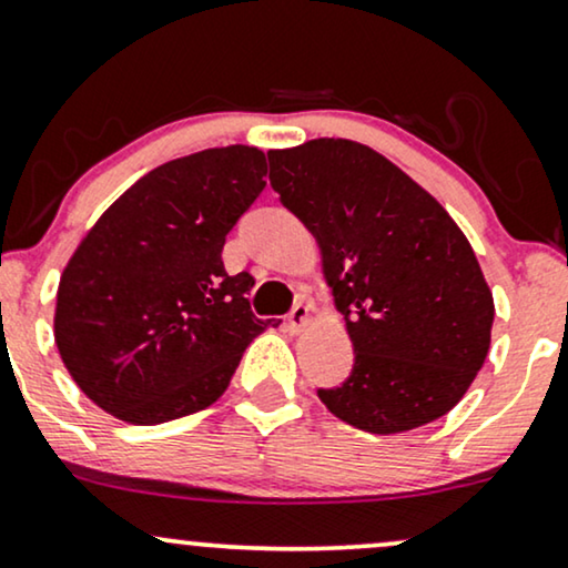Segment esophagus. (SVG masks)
<instances>
[{
    "label": "esophagus",
    "mask_w": 568,
    "mask_h": 568,
    "mask_svg": "<svg viewBox=\"0 0 568 568\" xmlns=\"http://www.w3.org/2000/svg\"><path fill=\"white\" fill-rule=\"evenodd\" d=\"M308 306L306 304H296L291 308V314H288V325H291V329L293 333H301V329H306V325H308Z\"/></svg>",
    "instance_id": "esophagus-1"
}]
</instances>
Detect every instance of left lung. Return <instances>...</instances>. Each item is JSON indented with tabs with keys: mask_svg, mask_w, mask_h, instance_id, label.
Segmentation results:
<instances>
[{
	"mask_svg": "<svg viewBox=\"0 0 568 568\" xmlns=\"http://www.w3.org/2000/svg\"><path fill=\"white\" fill-rule=\"evenodd\" d=\"M267 156L272 189L320 243L354 343L348 379L320 400L372 435L440 419L483 369L495 317L462 227L364 143L314 139Z\"/></svg>",
	"mask_w": 568,
	"mask_h": 568,
	"instance_id": "obj_1",
	"label": "left lung"
}]
</instances>
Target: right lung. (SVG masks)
<instances>
[{"label": "right lung", "mask_w": 568, "mask_h": 568, "mask_svg": "<svg viewBox=\"0 0 568 568\" xmlns=\"http://www.w3.org/2000/svg\"><path fill=\"white\" fill-rule=\"evenodd\" d=\"M264 175V152L241 143L164 162L78 243L57 288L54 343L106 414L146 427L212 406L248 343L277 325L251 312L254 277L222 264Z\"/></svg>", "instance_id": "obj_1"}]
</instances>
